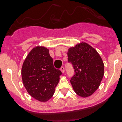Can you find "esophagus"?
Wrapping results in <instances>:
<instances>
[{"mask_svg": "<svg viewBox=\"0 0 122 122\" xmlns=\"http://www.w3.org/2000/svg\"><path fill=\"white\" fill-rule=\"evenodd\" d=\"M60 70L61 71V72H63V73H64V71H65V70H64V67H63V66H62V67H61V69H60Z\"/></svg>", "mask_w": 122, "mask_h": 122, "instance_id": "obj_1", "label": "esophagus"}]
</instances>
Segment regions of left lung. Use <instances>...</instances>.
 Returning a JSON list of instances; mask_svg holds the SVG:
<instances>
[{
    "instance_id": "1",
    "label": "left lung",
    "mask_w": 122,
    "mask_h": 122,
    "mask_svg": "<svg viewBox=\"0 0 122 122\" xmlns=\"http://www.w3.org/2000/svg\"><path fill=\"white\" fill-rule=\"evenodd\" d=\"M74 75L71 79L74 91L82 97L91 96L99 88L104 74V64L99 53L89 44L82 42L67 52Z\"/></svg>"
}]
</instances>
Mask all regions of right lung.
I'll return each mask as SVG.
<instances>
[{
	"label": "right lung",
	"instance_id": "right-lung-1",
	"mask_svg": "<svg viewBox=\"0 0 122 122\" xmlns=\"http://www.w3.org/2000/svg\"><path fill=\"white\" fill-rule=\"evenodd\" d=\"M61 74L53 66L48 49L40 46L28 53L21 68L25 87L32 97L40 102H46L52 97Z\"/></svg>",
	"mask_w": 122,
	"mask_h": 122
}]
</instances>
